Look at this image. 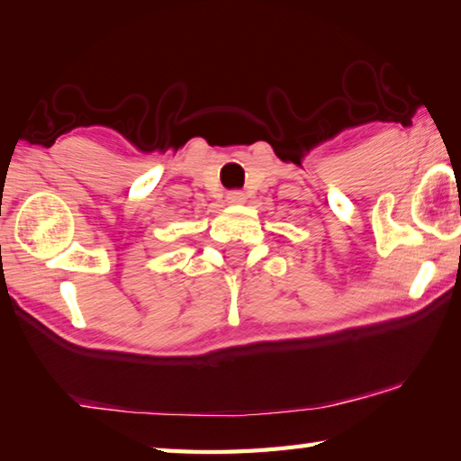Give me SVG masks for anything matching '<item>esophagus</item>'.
I'll use <instances>...</instances> for the list:
<instances>
[{"mask_svg":"<svg viewBox=\"0 0 461 461\" xmlns=\"http://www.w3.org/2000/svg\"><path fill=\"white\" fill-rule=\"evenodd\" d=\"M225 201H228V205H241V203L246 201V194L241 191H231V193H228Z\"/></svg>","mask_w":461,"mask_h":461,"instance_id":"esophagus-1","label":"esophagus"}]
</instances>
